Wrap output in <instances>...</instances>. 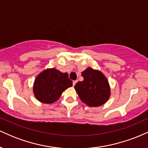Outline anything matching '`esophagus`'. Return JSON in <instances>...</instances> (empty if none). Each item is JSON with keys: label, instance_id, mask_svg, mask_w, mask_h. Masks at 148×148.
<instances>
[{"label": "esophagus", "instance_id": "34e87169", "mask_svg": "<svg viewBox=\"0 0 148 148\" xmlns=\"http://www.w3.org/2000/svg\"><path fill=\"white\" fill-rule=\"evenodd\" d=\"M76 83H77V81H73V86H75V84H76Z\"/></svg>", "mask_w": 148, "mask_h": 148}]
</instances>
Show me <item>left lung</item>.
Masks as SVG:
<instances>
[{
    "label": "left lung",
    "instance_id": "8db88e82",
    "mask_svg": "<svg viewBox=\"0 0 148 148\" xmlns=\"http://www.w3.org/2000/svg\"><path fill=\"white\" fill-rule=\"evenodd\" d=\"M81 76L84 81H79L74 86L81 101L90 107H98L107 102L111 96V88L104 74L88 67Z\"/></svg>",
    "mask_w": 148,
    "mask_h": 148
}]
</instances>
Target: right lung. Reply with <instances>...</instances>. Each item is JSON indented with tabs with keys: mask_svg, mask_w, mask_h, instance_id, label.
<instances>
[{
	"mask_svg": "<svg viewBox=\"0 0 148 148\" xmlns=\"http://www.w3.org/2000/svg\"><path fill=\"white\" fill-rule=\"evenodd\" d=\"M72 86L67 73L56 68H49L40 72L35 78L33 93L35 98L44 103H52L58 100L62 93Z\"/></svg>",
	"mask_w": 148,
	"mask_h": 148,
	"instance_id": "right-lung-1",
	"label": "right lung"
}]
</instances>
